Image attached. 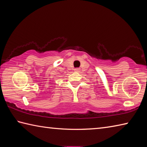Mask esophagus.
I'll return each instance as SVG.
<instances>
[{
    "label": "esophagus",
    "instance_id": "34e87169",
    "mask_svg": "<svg viewBox=\"0 0 147 147\" xmlns=\"http://www.w3.org/2000/svg\"><path fill=\"white\" fill-rule=\"evenodd\" d=\"M74 71H75V72H79L80 71V69L79 68L74 69Z\"/></svg>",
    "mask_w": 147,
    "mask_h": 147
}]
</instances>
